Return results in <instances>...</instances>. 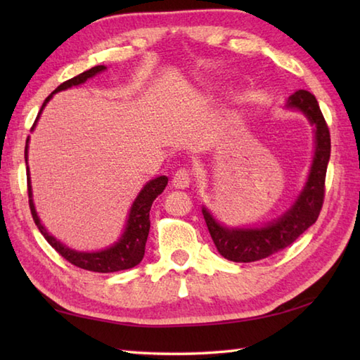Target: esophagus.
Masks as SVG:
<instances>
[{
    "mask_svg": "<svg viewBox=\"0 0 360 360\" xmlns=\"http://www.w3.org/2000/svg\"><path fill=\"white\" fill-rule=\"evenodd\" d=\"M173 187L176 188H187L192 182V174L187 170V168H179L178 172L173 174Z\"/></svg>",
    "mask_w": 360,
    "mask_h": 360,
    "instance_id": "34e87169",
    "label": "esophagus"
}]
</instances>
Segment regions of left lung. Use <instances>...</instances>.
Wrapping results in <instances>:
<instances>
[{"mask_svg":"<svg viewBox=\"0 0 360 360\" xmlns=\"http://www.w3.org/2000/svg\"><path fill=\"white\" fill-rule=\"evenodd\" d=\"M286 108L302 111L314 127L316 151L312 165L295 202L277 219L263 227H227L218 223L202 207V215L218 252L235 263L258 262L290 246L308 227L316 223L325 198L326 167L331 155L330 129L319 108L317 98L309 91L298 89L288 98Z\"/></svg>","mask_w":360,"mask_h":360,"instance_id":"obj_1","label":"left lung"}]
</instances>
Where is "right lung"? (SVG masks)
Segmentation results:
<instances>
[{"mask_svg":"<svg viewBox=\"0 0 360 360\" xmlns=\"http://www.w3.org/2000/svg\"><path fill=\"white\" fill-rule=\"evenodd\" d=\"M106 70V66L98 65L91 68V70L82 72L75 77L63 82L62 85L57 86V89L53 91L51 96L46 97V101L41 105V110L38 112V116L35 119V124L43 108L48 103L52 96L58 93V91L68 89L71 86H77L85 83L88 79L94 77V75L101 74L102 71ZM35 124L32 125L34 129ZM27 143H29V137L26 141V148H25V160L27 164ZM168 178L167 176H158L156 179H151L150 182L143 186V188L137 195L134 200L131 209H129V215L127 219V226L125 231L122 233L120 240L117 243H114L111 248H106L103 250L98 252H79L70 249L65 246L63 243H60L57 238H53L49 232L46 231L44 226L40 223V218L37 215L34 200H32V186H30V178H29V167H27V193H29V207L30 213H32V218L35 221V224L38 227V231L41 232V235L46 238L51 246L56 249L60 255H62L65 259H68L71 264L80 267V269H86V271H93V272H102V274H108V272H117V271H125V269H131L136 264H139L143 258L145 254V243H147L148 238V232H150V210H151V204L156 198L164 192V188L167 186Z\"/></svg>","mask_w":360,"mask_h":360,"instance_id":"right-lung-1","label":"right lung"}]
</instances>
